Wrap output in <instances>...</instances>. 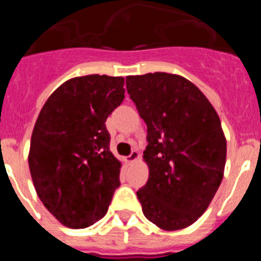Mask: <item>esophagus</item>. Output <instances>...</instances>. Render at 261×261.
Wrapping results in <instances>:
<instances>
[{
  "label": "esophagus",
  "mask_w": 261,
  "mask_h": 261,
  "mask_svg": "<svg viewBox=\"0 0 261 261\" xmlns=\"http://www.w3.org/2000/svg\"><path fill=\"white\" fill-rule=\"evenodd\" d=\"M138 156H140V154H138V151H137V150H133L132 153L129 154L128 158H126V159H128V162H129V163H132V162H136V161H137Z\"/></svg>",
  "instance_id": "esophagus-1"
}]
</instances>
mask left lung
I'll use <instances>...</instances> for the list:
<instances>
[{"instance_id": "8db88e82", "label": "left lung", "mask_w": 261, "mask_h": 261, "mask_svg": "<svg viewBox=\"0 0 261 261\" xmlns=\"http://www.w3.org/2000/svg\"><path fill=\"white\" fill-rule=\"evenodd\" d=\"M126 91L147 126L149 179L137 191L142 212L167 231L188 227L206 211L222 181L226 138L220 117L181 75H129Z\"/></svg>"}]
</instances>
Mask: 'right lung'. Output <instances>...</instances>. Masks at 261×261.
Returning a JSON list of instances; mask_svg holds the SVG:
<instances>
[{
  "mask_svg": "<svg viewBox=\"0 0 261 261\" xmlns=\"http://www.w3.org/2000/svg\"><path fill=\"white\" fill-rule=\"evenodd\" d=\"M124 78L84 75L66 81L41 108L29 166L40 201L70 229L106 216L120 186L121 163L110 151L106 120L124 100Z\"/></svg>",
  "mask_w": 261,
  "mask_h": 261,
  "instance_id": "1",
  "label": "right lung"
}]
</instances>
